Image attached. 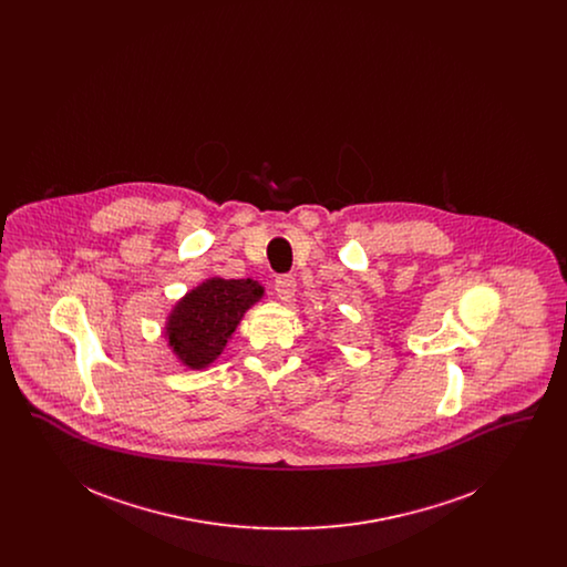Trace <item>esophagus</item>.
I'll return each mask as SVG.
<instances>
[{"label": "esophagus", "instance_id": "esophagus-1", "mask_svg": "<svg viewBox=\"0 0 567 567\" xmlns=\"http://www.w3.org/2000/svg\"><path fill=\"white\" fill-rule=\"evenodd\" d=\"M276 293L282 299V301H291L296 297L297 282L296 278L291 274H282L276 278Z\"/></svg>", "mask_w": 567, "mask_h": 567}]
</instances>
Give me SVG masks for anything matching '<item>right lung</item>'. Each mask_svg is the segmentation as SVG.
Here are the masks:
<instances>
[{"label": "right lung", "mask_w": 567, "mask_h": 567, "mask_svg": "<svg viewBox=\"0 0 567 567\" xmlns=\"http://www.w3.org/2000/svg\"><path fill=\"white\" fill-rule=\"evenodd\" d=\"M264 297L252 278H208L172 308L165 338L167 347L190 370L208 368L227 347L244 312Z\"/></svg>", "instance_id": "1"}]
</instances>
